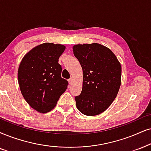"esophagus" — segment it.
Returning a JSON list of instances; mask_svg holds the SVG:
<instances>
[{
	"label": "esophagus",
	"mask_w": 151,
	"mask_h": 151,
	"mask_svg": "<svg viewBox=\"0 0 151 151\" xmlns=\"http://www.w3.org/2000/svg\"><path fill=\"white\" fill-rule=\"evenodd\" d=\"M68 82H69V84H72V82H73V79H72V78H70V79H68Z\"/></svg>",
	"instance_id": "34e87169"
}]
</instances>
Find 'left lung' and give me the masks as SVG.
<instances>
[{"instance_id":"1","label":"left lung","mask_w":151,"mask_h":151,"mask_svg":"<svg viewBox=\"0 0 151 151\" xmlns=\"http://www.w3.org/2000/svg\"><path fill=\"white\" fill-rule=\"evenodd\" d=\"M74 56L83 70V87L75 97L81 113L96 116L109 106L119 91L121 66L115 54L100 44H83L73 47Z\"/></svg>"}]
</instances>
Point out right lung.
<instances>
[{
    "label": "right lung",
    "mask_w": 151,
    "mask_h": 151,
    "mask_svg": "<svg viewBox=\"0 0 151 151\" xmlns=\"http://www.w3.org/2000/svg\"><path fill=\"white\" fill-rule=\"evenodd\" d=\"M65 49L59 44H42L26 53L19 67L18 82L23 97L40 113L52 110L68 88V81L61 77L58 63Z\"/></svg>",
    "instance_id": "right-lung-1"
}]
</instances>
